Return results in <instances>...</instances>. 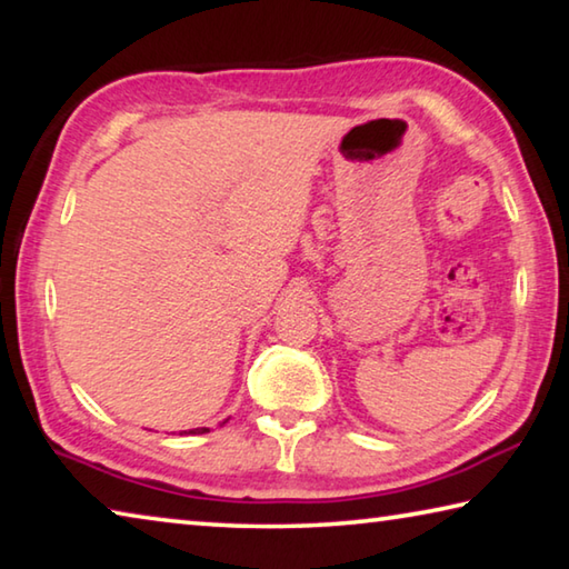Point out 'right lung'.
I'll use <instances>...</instances> for the list:
<instances>
[{
	"instance_id": "obj_1",
	"label": "right lung",
	"mask_w": 569,
	"mask_h": 569,
	"mask_svg": "<svg viewBox=\"0 0 569 569\" xmlns=\"http://www.w3.org/2000/svg\"><path fill=\"white\" fill-rule=\"evenodd\" d=\"M226 423V421H223ZM206 431H210L208 427H198V429H188V431H182V435H206Z\"/></svg>"
}]
</instances>
